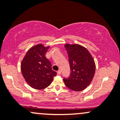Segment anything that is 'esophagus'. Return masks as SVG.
<instances>
[{
	"label": "esophagus",
	"instance_id": "esophagus-1",
	"mask_svg": "<svg viewBox=\"0 0 120 120\" xmlns=\"http://www.w3.org/2000/svg\"><path fill=\"white\" fill-rule=\"evenodd\" d=\"M61 73V70H59V71H57V74L58 75H60V74Z\"/></svg>",
	"mask_w": 120,
	"mask_h": 120
}]
</instances>
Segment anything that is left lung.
<instances>
[{"label": "left lung", "mask_w": 120, "mask_h": 120, "mask_svg": "<svg viewBox=\"0 0 120 120\" xmlns=\"http://www.w3.org/2000/svg\"><path fill=\"white\" fill-rule=\"evenodd\" d=\"M71 73L64 78L67 88L74 91H81L90 85L95 72V63L92 56L85 47L78 44H66Z\"/></svg>", "instance_id": "1"}]
</instances>
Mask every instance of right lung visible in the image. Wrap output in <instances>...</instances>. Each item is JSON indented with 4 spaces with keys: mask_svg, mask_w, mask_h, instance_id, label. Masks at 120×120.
Wrapping results in <instances>:
<instances>
[{
    "mask_svg": "<svg viewBox=\"0 0 120 120\" xmlns=\"http://www.w3.org/2000/svg\"><path fill=\"white\" fill-rule=\"evenodd\" d=\"M49 48L42 44L37 45L28 50L21 61L23 77L28 84L34 89H43L48 87L57 74L45 57Z\"/></svg>",
    "mask_w": 120,
    "mask_h": 120,
    "instance_id": "add662e5",
    "label": "right lung"
}]
</instances>
